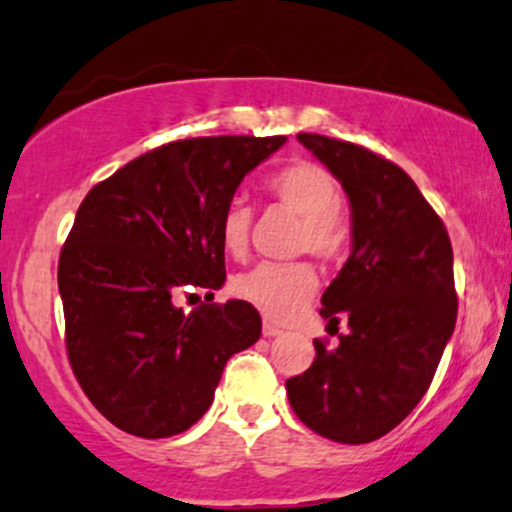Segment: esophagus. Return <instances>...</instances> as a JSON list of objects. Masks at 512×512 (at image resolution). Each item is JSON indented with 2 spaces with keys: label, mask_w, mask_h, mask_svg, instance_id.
Segmentation results:
<instances>
[{
  "label": "esophagus",
  "mask_w": 512,
  "mask_h": 512,
  "mask_svg": "<svg viewBox=\"0 0 512 512\" xmlns=\"http://www.w3.org/2000/svg\"><path fill=\"white\" fill-rule=\"evenodd\" d=\"M261 331H263V336H266V338L280 336V326L271 324V321H268V319H263V326H261Z\"/></svg>",
  "instance_id": "esophagus-1"
}]
</instances>
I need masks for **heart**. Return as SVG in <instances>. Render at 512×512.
Wrapping results in <instances>:
<instances>
[{
	"instance_id": "b5f03b06",
	"label": "heart",
	"mask_w": 512,
	"mask_h": 512,
	"mask_svg": "<svg viewBox=\"0 0 512 512\" xmlns=\"http://www.w3.org/2000/svg\"><path fill=\"white\" fill-rule=\"evenodd\" d=\"M266 193L275 203L300 215L295 249L309 251L321 261H338L348 251L353 229L338 208L341 188L326 166L295 159L266 179ZM251 210L232 200L220 217V244L227 256L244 258L249 251ZM319 278L309 263H261L232 280V292L249 302L263 317L290 321L317 295Z\"/></svg>"
}]
</instances>
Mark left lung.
Here are the masks:
<instances>
[{
  "label": "left lung",
  "instance_id": "left-lung-1",
  "mask_svg": "<svg viewBox=\"0 0 512 512\" xmlns=\"http://www.w3.org/2000/svg\"><path fill=\"white\" fill-rule=\"evenodd\" d=\"M302 142L350 200L353 251L321 297L329 326L312 367L285 382L292 411L324 438L363 445L399 426L428 392L455 331L452 244L438 212L401 166L314 132ZM338 331V329H336Z\"/></svg>",
  "mask_w": 512,
  "mask_h": 512
}]
</instances>
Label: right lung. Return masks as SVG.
Wrapping results in <instances>:
<instances>
[{"label": "right lung", "instance_id": "add662e5", "mask_svg": "<svg viewBox=\"0 0 512 512\" xmlns=\"http://www.w3.org/2000/svg\"><path fill=\"white\" fill-rule=\"evenodd\" d=\"M287 137H191L132 159L79 205L60 254L67 358L113 426L137 438L183 433L210 409L227 360L254 346L261 317L220 290V217L251 169Z\"/></svg>", "mask_w": 512, "mask_h": 512}]
</instances>
